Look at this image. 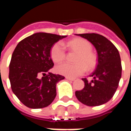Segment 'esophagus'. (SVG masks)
Here are the masks:
<instances>
[{"label": "esophagus", "instance_id": "1", "mask_svg": "<svg viewBox=\"0 0 131 131\" xmlns=\"http://www.w3.org/2000/svg\"><path fill=\"white\" fill-rule=\"evenodd\" d=\"M66 79L67 80H69V81H74L75 80V79H74V78H70V77H66Z\"/></svg>", "mask_w": 131, "mask_h": 131}]
</instances>
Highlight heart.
Here are the masks:
<instances>
[{
    "label": "heart",
    "mask_w": 131,
    "mask_h": 131,
    "mask_svg": "<svg viewBox=\"0 0 131 131\" xmlns=\"http://www.w3.org/2000/svg\"><path fill=\"white\" fill-rule=\"evenodd\" d=\"M67 46L79 52L77 58V64L64 62L56 67V71L59 74L65 77L74 78L84 74L87 67L88 69H93L96 66L97 60L95 56L93 54V46L88 40L83 38H78L70 40ZM50 55L52 60L55 62H60L65 59L66 49L62 42H57L52 47Z\"/></svg>",
    "instance_id": "b5f03b06"
}]
</instances>
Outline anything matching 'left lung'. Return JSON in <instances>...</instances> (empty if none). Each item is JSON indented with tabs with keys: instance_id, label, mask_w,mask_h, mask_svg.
<instances>
[{
	"instance_id": "8db88e82",
	"label": "left lung",
	"mask_w": 131,
	"mask_h": 131,
	"mask_svg": "<svg viewBox=\"0 0 131 131\" xmlns=\"http://www.w3.org/2000/svg\"><path fill=\"white\" fill-rule=\"evenodd\" d=\"M90 41L97 52V65L91 77V81L82 79L85 86L75 93L81 103L90 107L99 106L110 100L121 77V58L118 50L110 40L97 34H77Z\"/></svg>"
}]
</instances>
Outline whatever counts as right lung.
Wrapping results in <instances>:
<instances>
[{"label":"right lung","mask_w":131,"mask_h":131,"mask_svg":"<svg viewBox=\"0 0 131 131\" xmlns=\"http://www.w3.org/2000/svg\"><path fill=\"white\" fill-rule=\"evenodd\" d=\"M67 37L36 33L16 46L10 63L9 79L12 91L22 104L31 109L48 107L56 97V83L64 79L60 74H46L53 67L50 50ZM40 75H43L41 78Z\"/></svg>","instance_id":"obj_1"}]
</instances>
